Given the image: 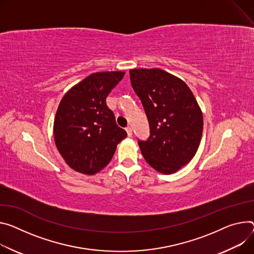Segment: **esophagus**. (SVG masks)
I'll use <instances>...</instances> for the list:
<instances>
[{
    "label": "esophagus",
    "instance_id": "1",
    "mask_svg": "<svg viewBox=\"0 0 254 254\" xmlns=\"http://www.w3.org/2000/svg\"><path fill=\"white\" fill-rule=\"evenodd\" d=\"M126 130H127V135H128V136H131V135H132V129H131V127H127L126 128Z\"/></svg>",
    "mask_w": 254,
    "mask_h": 254
}]
</instances>
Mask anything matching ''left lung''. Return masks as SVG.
Segmentation results:
<instances>
[{"label":"left lung","mask_w":254,"mask_h":254,"mask_svg":"<svg viewBox=\"0 0 254 254\" xmlns=\"http://www.w3.org/2000/svg\"><path fill=\"white\" fill-rule=\"evenodd\" d=\"M130 83L142 101L150 126L146 141L139 140L147 163L171 174L195 155L202 133L201 110L189 86L160 68H133Z\"/></svg>","instance_id":"left-lung-1"}]
</instances>
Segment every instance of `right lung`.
Returning a JSON list of instances; mask_svg holds the SVG:
<instances>
[{"label": "right lung", "mask_w": 254, "mask_h": 254, "mask_svg": "<svg viewBox=\"0 0 254 254\" xmlns=\"http://www.w3.org/2000/svg\"><path fill=\"white\" fill-rule=\"evenodd\" d=\"M124 76V72L92 74L61 100L54 124L55 142L65 163L75 171L92 175L102 170L127 135L105 102Z\"/></svg>", "instance_id": "add662e5"}]
</instances>
